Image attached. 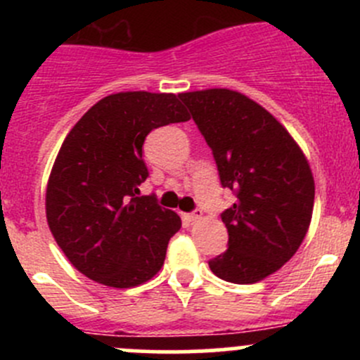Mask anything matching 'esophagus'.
<instances>
[{
  "label": "esophagus",
  "instance_id": "esophagus-1",
  "mask_svg": "<svg viewBox=\"0 0 360 360\" xmlns=\"http://www.w3.org/2000/svg\"><path fill=\"white\" fill-rule=\"evenodd\" d=\"M202 216H203L202 210L197 209V210H193L191 214H186V219L188 221H198V219H202Z\"/></svg>",
  "mask_w": 360,
  "mask_h": 360
}]
</instances>
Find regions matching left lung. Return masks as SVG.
<instances>
[{
	"label": "left lung",
	"instance_id": "8db88e82",
	"mask_svg": "<svg viewBox=\"0 0 360 360\" xmlns=\"http://www.w3.org/2000/svg\"><path fill=\"white\" fill-rule=\"evenodd\" d=\"M212 148L221 184L237 202L221 214L228 250L209 261L214 275L256 284L281 270L307 237L315 181L300 144L256 101L230 89L179 94Z\"/></svg>",
	"mask_w": 360,
	"mask_h": 360
}]
</instances>
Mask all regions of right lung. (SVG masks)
Returning <instances> with one entry per match:
<instances>
[{
    "label": "right lung",
    "mask_w": 360,
    "mask_h": 360,
    "mask_svg": "<svg viewBox=\"0 0 360 360\" xmlns=\"http://www.w3.org/2000/svg\"><path fill=\"white\" fill-rule=\"evenodd\" d=\"M188 120L176 94L137 90L104 97L69 130L45 210L57 245L85 277L129 289L163 266L181 217L153 197H137L148 177L143 144L153 129Z\"/></svg>",
    "instance_id": "add662e5"
}]
</instances>
